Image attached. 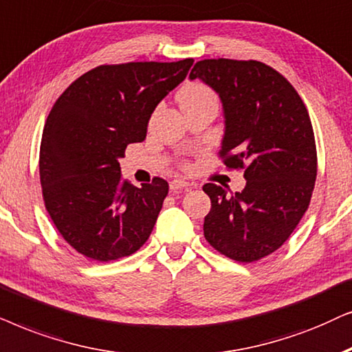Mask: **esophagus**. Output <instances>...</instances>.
I'll return each mask as SVG.
<instances>
[{"mask_svg": "<svg viewBox=\"0 0 352 352\" xmlns=\"http://www.w3.org/2000/svg\"><path fill=\"white\" fill-rule=\"evenodd\" d=\"M191 188V184L184 180H173L170 182V191H182V190H188Z\"/></svg>", "mask_w": 352, "mask_h": 352, "instance_id": "34e87169", "label": "esophagus"}]
</instances>
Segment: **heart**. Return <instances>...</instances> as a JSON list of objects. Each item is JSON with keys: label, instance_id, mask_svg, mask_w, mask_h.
<instances>
[{"label": "heart", "instance_id": "heart-1", "mask_svg": "<svg viewBox=\"0 0 352 352\" xmlns=\"http://www.w3.org/2000/svg\"><path fill=\"white\" fill-rule=\"evenodd\" d=\"M209 96H214V95L208 87L201 85V83H191V85L185 87L184 90L180 91V102L182 104H185V102H193Z\"/></svg>", "mask_w": 352, "mask_h": 352}]
</instances>
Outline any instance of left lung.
Listing matches in <instances>:
<instances>
[{
  "label": "left lung",
  "mask_w": 352,
  "mask_h": 352,
  "mask_svg": "<svg viewBox=\"0 0 352 352\" xmlns=\"http://www.w3.org/2000/svg\"><path fill=\"white\" fill-rule=\"evenodd\" d=\"M190 78L219 95L220 156L227 167L245 168L246 180L236 193L203 186L210 198L204 236L233 261H259L288 240L311 203L317 151L309 112L292 83L259 60L204 59Z\"/></svg>",
  "instance_id": "1"
}]
</instances>
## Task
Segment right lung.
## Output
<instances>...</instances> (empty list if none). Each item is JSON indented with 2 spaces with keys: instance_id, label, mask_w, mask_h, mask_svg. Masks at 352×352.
Here are the masks:
<instances>
[{
  "instance_id": "1",
  "label": "right lung",
  "mask_w": 352,
  "mask_h": 352,
  "mask_svg": "<svg viewBox=\"0 0 352 352\" xmlns=\"http://www.w3.org/2000/svg\"><path fill=\"white\" fill-rule=\"evenodd\" d=\"M193 59L100 65L54 102L40 146L46 210L75 251L98 262L133 254L151 235L166 180L133 186L119 159L146 138L156 106L185 80Z\"/></svg>"
}]
</instances>
